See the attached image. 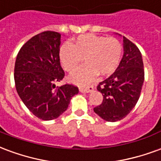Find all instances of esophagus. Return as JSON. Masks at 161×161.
<instances>
[{
    "label": "esophagus",
    "instance_id": "1",
    "mask_svg": "<svg viewBox=\"0 0 161 161\" xmlns=\"http://www.w3.org/2000/svg\"><path fill=\"white\" fill-rule=\"evenodd\" d=\"M93 91H94L93 86H89L87 88H79V91L81 93H90V92Z\"/></svg>",
    "mask_w": 161,
    "mask_h": 161
}]
</instances>
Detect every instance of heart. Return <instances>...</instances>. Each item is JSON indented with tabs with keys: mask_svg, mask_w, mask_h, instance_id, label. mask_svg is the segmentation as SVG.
I'll list each match as a JSON object with an SVG mask.
<instances>
[{
	"mask_svg": "<svg viewBox=\"0 0 161 161\" xmlns=\"http://www.w3.org/2000/svg\"><path fill=\"white\" fill-rule=\"evenodd\" d=\"M122 54V46L115 38L87 33L75 39L73 44H64L60 47L59 61L63 69L71 73L80 66L84 59L85 65L73 73L69 81L79 86H85L97 75L108 76L118 67Z\"/></svg>",
	"mask_w": 161,
	"mask_h": 161,
	"instance_id": "obj_1",
	"label": "heart"
}]
</instances>
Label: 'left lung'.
Segmentation results:
<instances>
[{
	"label": "left lung",
	"instance_id": "1",
	"mask_svg": "<svg viewBox=\"0 0 161 161\" xmlns=\"http://www.w3.org/2000/svg\"><path fill=\"white\" fill-rule=\"evenodd\" d=\"M123 52L115 72L97 88L103 99L94 112L107 121H120L129 114L138 102L144 82L142 53L124 36Z\"/></svg>",
	"mask_w": 161,
	"mask_h": 161
}]
</instances>
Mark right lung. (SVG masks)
I'll list each match as a JSON object with an SVG mask.
<instances>
[{"label":"right lung","mask_w":161,"mask_h":161,"mask_svg":"<svg viewBox=\"0 0 161 161\" xmlns=\"http://www.w3.org/2000/svg\"><path fill=\"white\" fill-rule=\"evenodd\" d=\"M61 34L43 32L20 48L14 66L17 93L26 108L38 118L50 121L65 111L78 88L71 84L56 87L64 77L59 61Z\"/></svg>","instance_id":"obj_1"}]
</instances>
